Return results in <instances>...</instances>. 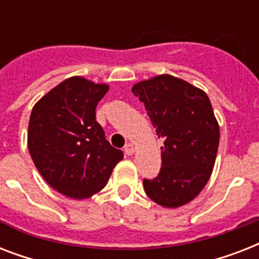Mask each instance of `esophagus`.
Wrapping results in <instances>:
<instances>
[{"mask_svg": "<svg viewBox=\"0 0 259 259\" xmlns=\"http://www.w3.org/2000/svg\"><path fill=\"white\" fill-rule=\"evenodd\" d=\"M125 153L127 154V156H132V154L134 153L133 144H126V145H125Z\"/></svg>", "mask_w": 259, "mask_h": 259, "instance_id": "esophagus-1", "label": "esophagus"}]
</instances>
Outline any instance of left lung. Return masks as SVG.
<instances>
[{
    "instance_id": "left-lung-1",
    "label": "left lung",
    "mask_w": 259,
    "mask_h": 259,
    "mask_svg": "<svg viewBox=\"0 0 259 259\" xmlns=\"http://www.w3.org/2000/svg\"><path fill=\"white\" fill-rule=\"evenodd\" d=\"M132 91L164 140L160 173L144 179L146 195L166 208L187 204L204 188L217 158L219 125L211 102L204 91L170 75L137 83Z\"/></svg>"
}]
</instances>
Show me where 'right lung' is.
<instances>
[{
  "label": "right lung",
  "instance_id": "add662e5",
  "mask_svg": "<svg viewBox=\"0 0 259 259\" xmlns=\"http://www.w3.org/2000/svg\"><path fill=\"white\" fill-rule=\"evenodd\" d=\"M107 90V84L72 76L46 94L30 113V157L52 188L72 199L99 192L123 158L95 119Z\"/></svg>",
  "mask_w": 259,
  "mask_h": 259
}]
</instances>
